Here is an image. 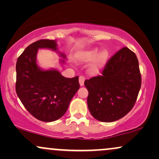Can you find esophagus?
I'll use <instances>...</instances> for the list:
<instances>
[{
	"mask_svg": "<svg viewBox=\"0 0 159 159\" xmlns=\"http://www.w3.org/2000/svg\"><path fill=\"white\" fill-rule=\"evenodd\" d=\"M84 81H85V78L84 76H80L79 77V84L80 86H83L84 84Z\"/></svg>",
	"mask_w": 159,
	"mask_h": 159,
	"instance_id": "1",
	"label": "esophagus"
}]
</instances>
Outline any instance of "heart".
I'll use <instances>...</instances> for the list:
<instances>
[{
  "instance_id": "b5f03b06",
  "label": "heart",
  "mask_w": 159,
  "mask_h": 159,
  "mask_svg": "<svg viewBox=\"0 0 159 159\" xmlns=\"http://www.w3.org/2000/svg\"><path fill=\"white\" fill-rule=\"evenodd\" d=\"M98 52H99L98 48H95L89 51L81 52L78 54L77 60L82 63H87L93 61L92 64L90 65V70L93 72H96L105 64L109 56V53L107 50L101 51L99 53Z\"/></svg>"
}]
</instances>
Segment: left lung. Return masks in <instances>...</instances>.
Segmentation results:
<instances>
[{
  "instance_id": "obj_1",
  "label": "left lung",
  "mask_w": 159,
  "mask_h": 159,
  "mask_svg": "<svg viewBox=\"0 0 159 159\" xmlns=\"http://www.w3.org/2000/svg\"><path fill=\"white\" fill-rule=\"evenodd\" d=\"M84 85L95 119L105 123L121 119L132 109L141 86L135 54L126 47L120 49L107 61L102 75L85 80Z\"/></svg>"
}]
</instances>
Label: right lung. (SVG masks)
Listing matches in <instances>:
<instances>
[{
	"instance_id": "right-lung-1",
	"label": "right lung",
	"mask_w": 159,
	"mask_h": 159,
	"mask_svg": "<svg viewBox=\"0 0 159 159\" xmlns=\"http://www.w3.org/2000/svg\"><path fill=\"white\" fill-rule=\"evenodd\" d=\"M51 49L63 59L57 50L56 40L41 39L30 44L19 57L16 63V93L30 114L43 122H53L63 116L80 85L78 76L63 77L56 69H43L36 61L38 50Z\"/></svg>"
}]
</instances>
